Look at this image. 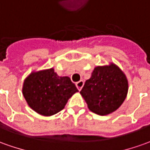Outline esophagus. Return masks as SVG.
I'll list each match as a JSON object with an SVG mask.
<instances>
[{
	"label": "esophagus",
	"instance_id": "obj_1",
	"mask_svg": "<svg viewBox=\"0 0 150 150\" xmlns=\"http://www.w3.org/2000/svg\"><path fill=\"white\" fill-rule=\"evenodd\" d=\"M83 80H79V82H77V83H75L76 84V87H77V88L79 89V90H80L81 88H83Z\"/></svg>",
	"mask_w": 150,
	"mask_h": 150
}]
</instances>
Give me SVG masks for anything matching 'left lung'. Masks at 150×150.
Listing matches in <instances>:
<instances>
[{"label": "left lung", "instance_id": "obj_1", "mask_svg": "<svg viewBox=\"0 0 150 150\" xmlns=\"http://www.w3.org/2000/svg\"><path fill=\"white\" fill-rule=\"evenodd\" d=\"M128 81L123 71L113 63L97 67L80 91L88 109L104 116L115 112L126 99Z\"/></svg>", "mask_w": 150, "mask_h": 150}]
</instances>
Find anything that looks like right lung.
<instances>
[{"mask_svg":"<svg viewBox=\"0 0 150 150\" xmlns=\"http://www.w3.org/2000/svg\"><path fill=\"white\" fill-rule=\"evenodd\" d=\"M22 91L33 111L48 117L62 111L68 99L79 90L68 76H59L51 68L32 72L24 79Z\"/></svg>","mask_w":150,"mask_h":150,"instance_id":"1","label":"right lung"}]
</instances>
